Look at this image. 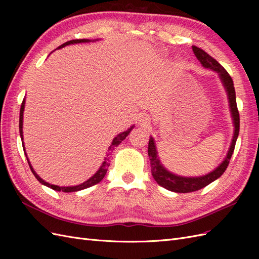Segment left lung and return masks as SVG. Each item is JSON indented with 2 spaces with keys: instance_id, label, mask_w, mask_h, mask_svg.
Returning <instances> with one entry per match:
<instances>
[{
  "instance_id": "1",
  "label": "left lung",
  "mask_w": 259,
  "mask_h": 259,
  "mask_svg": "<svg viewBox=\"0 0 259 259\" xmlns=\"http://www.w3.org/2000/svg\"><path fill=\"white\" fill-rule=\"evenodd\" d=\"M192 50L195 56L200 60L203 67L209 68L215 70L216 72L219 73L222 77V81L225 85V88L227 90V93H228V97H229V103H230V108H231V112L233 116V122H234V135L232 139V144L230 146V149L228 151V154H227V158L225 161L219 165L215 170L211 171V173L202 176V177H192V178H188V177H180L176 176L174 174L169 173L168 170L164 168L161 163L158 159V155H156V150H155V146L153 138L149 139V145H148V154L149 158H150V164H151V173L154 178V180L158 183L161 187L165 188L167 190L178 192V193H187V192H192V191H197L202 189V188L206 187L210 183H213L214 180L221 177L226 168L228 167L230 159L232 156V153L234 151V147H236L237 139L239 136V131H240V114L239 110L237 107V99H236V91H234V86H233V81L231 79V76L229 73L226 71V69L219 64V62L214 59L207 53H205L203 50L197 48V46H192Z\"/></svg>"
}]
</instances>
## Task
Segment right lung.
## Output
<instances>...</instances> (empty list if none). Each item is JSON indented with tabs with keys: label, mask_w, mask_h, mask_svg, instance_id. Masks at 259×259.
I'll list each match as a JSON object with an SVG mask.
<instances>
[{
	"label": "right lung",
	"mask_w": 259,
	"mask_h": 259,
	"mask_svg": "<svg viewBox=\"0 0 259 259\" xmlns=\"http://www.w3.org/2000/svg\"><path fill=\"white\" fill-rule=\"evenodd\" d=\"M90 40H86V38H81V40H71V41H68L66 43H64L62 45H60L58 49H61L64 48V46L66 45H69V44H74V43H82V42H89ZM23 108H25V99L22 100V104H21V107H20V114H19V133H20V137H21V140H22V114H23ZM133 126L131 128H128L126 132H123L122 134H119L117 135L112 142V145L110 146V149H113L114 147H116L117 145H120L122 140H124L125 138H126V136L130 134L131 131H132ZM23 148H25V146H22ZM28 160V159H27ZM28 163H29V160H28ZM109 165H110V163H109V159H106L103 163V165L100 166V168L98 169L97 173L94 175L93 177H91L89 180H86L85 183L79 185V186H74V187H59V186H55V185H51L49 183L44 182V180L42 178H40L37 176V174L35 173V171L33 170L32 166H31V164L29 163V166L31 168V171H32L33 175L35 176V178L40 182L42 185L44 186H48L50 188H52L53 190H56V191H64V192H73V191H79V190H83V189H86V188H90L94 185L98 184L99 182H101L103 180V178L105 177L106 173H107V169L109 167Z\"/></svg>",
	"instance_id": "add662e5"
}]
</instances>
